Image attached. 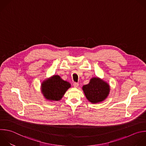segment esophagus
I'll list each match as a JSON object with an SVG mask.
<instances>
[{
	"label": "esophagus",
	"mask_w": 146,
	"mask_h": 146,
	"mask_svg": "<svg viewBox=\"0 0 146 146\" xmlns=\"http://www.w3.org/2000/svg\"><path fill=\"white\" fill-rule=\"evenodd\" d=\"M79 85V84L78 82H74L73 83V86L75 87V88H77Z\"/></svg>",
	"instance_id": "1"
}]
</instances>
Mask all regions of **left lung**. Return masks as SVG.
Returning a JSON list of instances; mask_svg holds the SVG:
<instances>
[{"label": "left lung", "mask_w": 146, "mask_h": 146, "mask_svg": "<svg viewBox=\"0 0 146 146\" xmlns=\"http://www.w3.org/2000/svg\"><path fill=\"white\" fill-rule=\"evenodd\" d=\"M82 90L87 99L92 103L103 102L107 98L110 92L109 85L97 77L92 78L88 84L82 87Z\"/></svg>", "instance_id": "obj_1"}]
</instances>
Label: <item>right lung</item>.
Segmentation results:
<instances>
[{
    "instance_id": "add662e5",
    "label": "right lung",
    "mask_w": 146,
    "mask_h": 146,
    "mask_svg": "<svg viewBox=\"0 0 146 146\" xmlns=\"http://www.w3.org/2000/svg\"><path fill=\"white\" fill-rule=\"evenodd\" d=\"M41 87L42 92L47 100L58 101L70 87V84L63 80L59 76L56 75L50 79L43 81Z\"/></svg>"
}]
</instances>
